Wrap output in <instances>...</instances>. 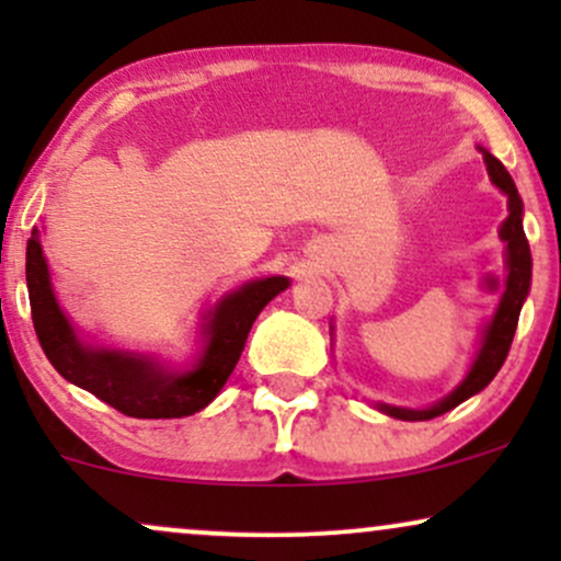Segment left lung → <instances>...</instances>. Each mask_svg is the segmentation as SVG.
I'll use <instances>...</instances> for the list:
<instances>
[{"label":"left lung","instance_id":"8db88e82","mask_svg":"<svg viewBox=\"0 0 561 561\" xmlns=\"http://www.w3.org/2000/svg\"><path fill=\"white\" fill-rule=\"evenodd\" d=\"M482 160H485V169L491 182L499 186L501 192L506 195V205H508V216L501 224L499 237L506 244V276L504 282H499L495 276H485V289L491 293H499L501 289V300L495 306V313L491 321L485 324V330L480 334V345L478 353H474V362L469 366L467 377L456 385L454 390L448 392L446 398L427 405V409H405V405H390V403H377V409L382 414L392 416V420H403V422H424V420H435V416L446 414V411L456 409L459 403H465L467 398L478 396L480 390H485L491 385V379L499 375V369L506 362V353L512 347L514 332H517V321H519V311H523V302L527 300V293H530V279H533V259H530V244H527L525 229H523V214L525 205L523 197H519L517 186H514L512 176L504 169L499 158H493L491 152L482 150Z\"/></svg>","mask_w":561,"mask_h":561}]
</instances>
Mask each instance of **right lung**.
Listing matches in <instances>:
<instances>
[{"mask_svg":"<svg viewBox=\"0 0 561 561\" xmlns=\"http://www.w3.org/2000/svg\"><path fill=\"white\" fill-rule=\"evenodd\" d=\"M31 317L49 364L76 388L89 390L134 420H179L203 411L221 392L259 313L289 287L287 276H263L231 289L203 313L197 353L173 366L156 356L87 343L57 302L42 250V231H31L25 248Z\"/></svg>","mask_w":561,"mask_h":561,"instance_id":"obj_1","label":"right lung"}]
</instances>
